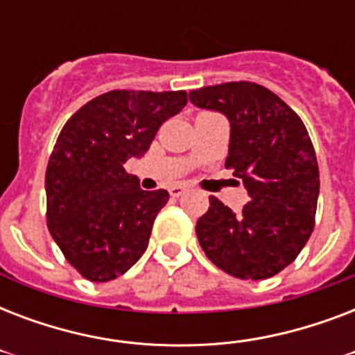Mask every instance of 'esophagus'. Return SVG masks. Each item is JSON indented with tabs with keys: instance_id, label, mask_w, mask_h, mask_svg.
<instances>
[{
	"instance_id": "34e87169",
	"label": "esophagus",
	"mask_w": 355,
	"mask_h": 355,
	"mask_svg": "<svg viewBox=\"0 0 355 355\" xmlns=\"http://www.w3.org/2000/svg\"><path fill=\"white\" fill-rule=\"evenodd\" d=\"M186 189L188 188H186L184 184H175V186H171V188H169V193H171V197H180V195H182Z\"/></svg>"
}]
</instances>
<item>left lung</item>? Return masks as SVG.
Masks as SVG:
<instances>
[{"label":"left lung","instance_id":"obj_1","mask_svg":"<svg viewBox=\"0 0 355 355\" xmlns=\"http://www.w3.org/2000/svg\"><path fill=\"white\" fill-rule=\"evenodd\" d=\"M195 107L230 121L225 162L248 200L239 214L210 197L195 227L208 259L241 280H265L293 263L315 227L319 166L302 119L256 83H225L189 92Z\"/></svg>","mask_w":355,"mask_h":355}]
</instances>
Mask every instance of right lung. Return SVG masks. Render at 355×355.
I'll return each instance as SVG.
<instances>
[{
	"label": "right lung",
	"mask_w": 355,
	"mask_h": 355,
	"mask_svg": "<svg viewBox=\"0 0 355 355\" xmlns=\"http://www.w3.org/2000/svg\"><path fill=\"white\" fill-rule=\"evenodd\" d=\"M186 103L184 90H114L86 103L58 134L46 171L47 228L88 280H114L145 252L169 193L144 191L125 164L141 158Z\"/></svg>",
	"instance_id": "1"
}]
</instances>
